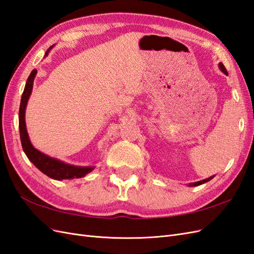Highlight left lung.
Listing matches in <instances>:
<instances>
[{
    "label": "left lung",
    "mask_w": 254,
    "mask_h": 254,
    "mask_svg": "<svg viewBox=\"0 0 254 254\" xmlns=\"http://www.w3.org/2000/svg\"><path fill=\"white\" fill-rule=\"evenodd\" d=\"M218 67H219V70H220L222 73H224V74H228V72H227V70H226V67L224 66V64H222L221 63L218 64ZM214 177H215V175L209 177V178H206V179L200 180V181L193 182V183H189V187H198V186H201V184H203V183H205V182H207V181H210L211 179H213Z\"/></svg>",
    "instance_id": "8db88e82"
}]
</instances>
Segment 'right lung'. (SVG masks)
I'll list each match as a JSON object with an SVG mask.
<instances>
[{"instance_id":"add662e5","label":"right lung","mask_w":254,"mask_h":254,"mask_svg":"<svg viewBox=\"0 0 254 254\" xmlns=\"http://www.w3.org/2000/svg\"><path fill=\"white\" fill-rule=\"evenodd\" d=\"M54 48V45L45 52L44 57L49 55L51 50ZM37 75V70L32 71L29 74L28 78L25 83L24 91L21 97V104H20V110H19V129H20V139L23 151L25 152L26 157L32 162L38 170L42 172L44 175L49 176L50 178L55 180H64V179H74V178H81L87 174L91 173L94 170V165L90 166H78L73 165L64 162L57 158L50 157L45 153L41 152L35 148L32 142L29 140V135L26 129L25 124V111L26 106L28 103V99L30 94H32L33 87H34V79Z\"/></svg>"}]
</instances>
